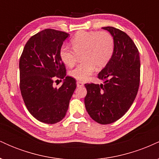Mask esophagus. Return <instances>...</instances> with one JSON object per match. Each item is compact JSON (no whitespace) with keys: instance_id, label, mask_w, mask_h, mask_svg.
<instances>
[{"instance_id":"esophagus-1","label":"esophagus","mask_w":159,"mask_h":159,"mask_svg":"<svg viewBox=\"0 0 159 159\" xmlns=\"http://www.w3.org/2000/svg\"><path fill=\"white\" fill-rule=\"evenodd\" d=\"M76 84H77L78 87H83V86H84V84L82 83L81 81H77Z\"/></svg>"}]
</instances>
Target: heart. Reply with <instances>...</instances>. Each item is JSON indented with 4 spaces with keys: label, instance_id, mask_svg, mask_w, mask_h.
Returning <instances> with one entry per match:
<instances>
[{
    "label": "heart",
    "instance_id": "heart-1",
    "mask_svg": "<svg viewBox=\"0 0 159 159\" xmlns=\"http://www.w3.org/2000/svg\"><path fill=\"white\" fill-rule=\"evenodd\" d=\"M72 48L63 45L60 57L66 66L72 67L78 55H82L83 63L72 69L69 75L80 81H86L94 72L96 67L102 69L111 61L114 52V40L106 31H81L72 39Z\"/></svg>",
    "mask_w": 159,
    "mask_h": 159
}]
</instances>
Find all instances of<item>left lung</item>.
<instances>
[{
    "mask_svg": "<svg viewBox=\"0 0 159 159\" xmlns=\"http://www.w3.org/2000/svg\"><path fill=\"white\" fill-rule=\"evenodd\" d=\"M114 40V52L98 74L103 84H86V110L98 123L110 124L121 118L132 105L140 84V56L132 39L125 32L104 27Z\"/></svg>",
    "mask_w": 159,
    "mask_h": 159,
    "instance_id": "1",
    "label": "left lung"
}]
</instances>
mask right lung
<instances>
[{
	"instance_id": "right-lung-1",
	"label": "right lung",
	"mask_w": 159,
	"mask_h": 159,
	"mask_svg": "<svg viewBox=\"0 0 159 159\" xmlns=\"http://www.w3.org/2000/svg\"><path fill=\"white\" fill-rule=\"evenodd\" d=\"M67 33L45 29L29 39L19 61L20 90L27 110L42 123L54 124L64 118L76 88L73 78L66 76L60 57ZM56 76L63 79L53 87Z\"/></svg>"
}]
</instances>
